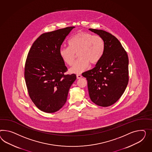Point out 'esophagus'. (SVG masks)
<instances>
[{
	"label": "esophagus",
	"instance_id": "1",
	"mask_svg": "<svg viewBox=\"0 0 152 152\" xmlns=\"http://www.w3.org/2000/svg\"><path fill=\"white\" fill-rule=\"evenodd\" d=\"M76 76H77V79H80V78H82V75H77Z\"/></svg>",
	"mask_w": 152,
	"mask_h": 152
}]
</instances>
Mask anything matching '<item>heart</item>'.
I'll return each mask as SVG.
<instances>
[{"instance_id":"heart-1","label":"heart","mask_w":152,"mask_h":152,"mask_svg":"<svg viewBox=\"0 0 152 152\" xmlns=\"http://www.w3.org/2000/svg\"><path fill=\"white\" fill-rule=\"evenodd\" d=\"M69 47H63L59 54L68 65L74 63L75 53H77L78 60L70 69L71 73L80 74L86 70L91 63L97 64L102 58L105 44L102 37L91 33L80 32L71 37L68 42Z\"/></svg>"}]
</instances>
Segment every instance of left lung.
<instances>
[{
	"label": "left lung",
	"mask_w": 152,
	"mask_h": 152,
	"mask_svg": "<svg viewBox=\"0 0 152 152\" xmlns=\"http://www.w3.org/2000/svg\"><path fill=\"white\" fill-rule=\"evenodd\" d=\"M89 30L102 37L105 50L95 67L82 76L86 77L91 101L101 107L116 102L126 90L128 82V58L119 40L102 30Z\"/></svg>",
	"instance_id": "8db88e82"
}]
</instances>
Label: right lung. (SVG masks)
<instances>
[{
	"instance_id": "obj_1",
	"label": "right lung",
	"mask_w": 152,
	"mask_h": 152,
	"mask_svg": "<svg viewBox=\"0 0 152 152\" xmlns=\"http://www.w3.org/2000/svg\"><path fill=\"white\" fill-rule=\"evenodd\" d=\"M74 26L44 33L34 41L25 66V80L29 96L41 111L53 113L65 104L75 74L67 68L59 54L62 42Z\"/></svg>"
}]
</instances>
